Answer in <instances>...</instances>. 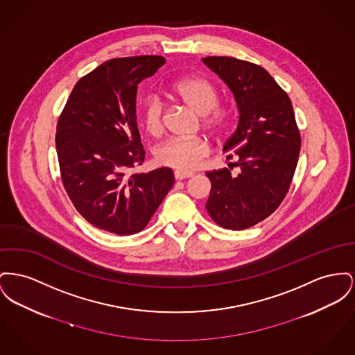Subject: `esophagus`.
I'll use <instances>...</instances> for the list:
<instances>
[{
  "mask_svg": "<svg viewBox=\"0 0 355 355\" xmlns=\"http://www.w3.org/2000/svg\"><path fill=\"white\" fill-rule=\"evenodd\" d=\"M174 177H175V180L177 181H182V180H187V178H190V177H193V173H184V171H174Z\"/></svg>",
  "mask_w": 355,
  "mask_h": 355,
  "instance_id": "34e87169",
  "label": "esophagus"
}]
</instances>
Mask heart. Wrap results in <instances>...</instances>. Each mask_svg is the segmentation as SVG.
<instances>
[{"label": "heart", "mask_w": 355, "mask_h": 355, "mask_svg": "<svg viewBox=\"0 0 355 355\" xmlns=\"http://www.w3.org/2000/svg\"><path fill=\"white\" fill-rule=\"evenodd\" d=\"M171 94L201 115V125L214 137H223L234 119V108L218 102L217 89L202 76H187L171 85ZM142 121L148 134L159 135L164 130V103L155 96H147L142 108ZM209 154L208 142L201 137L168 138L155 148L158 164L178 171H191L201 165Z\"/></svg>", "instance_id": "b5f03b06"}]
</instances>
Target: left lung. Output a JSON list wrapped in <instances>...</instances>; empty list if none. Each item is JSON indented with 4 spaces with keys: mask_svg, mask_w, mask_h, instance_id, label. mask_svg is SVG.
<instances>
[{
    "mask_svg": "<svg viewBox=\"0 0 355 355\" xmlns=\"http://www.w3.org/2000/svg\"><path fill=\"white\" fill-rule=\"evenodd\" d=\"M234 95L240 112L236 131L224 145L236 158L230 168L207 171L211 189L207 210L225 230L250 228L266 220L284 200L300 151V132L287 92L260 65L230 56L202 59Z\"/></svg>",
    "mask_w": 355,
    "mask_h": 355,
    "instance_id": "1",
    "label": "left lung"
}]
</instances>
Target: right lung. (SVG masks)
<instances>
[{"label": "right lung", "mask_w": 355, "mask_h": 355, "mask_svg": "<svg viewBox=\"0 0 355 355\" xmlns=\"http://www.w3.org/2000/svg\"><path fill=\"white\" fill-rule=\"evenodd\" d=\"M165 64L162 56L111 59L75 84L56 127L64 189L73 207L99 230L134 234L174 184L173 170H131L145 161L137 125L138 84Z\"/></svg>", "instance_id": "1"}]
</instances>
